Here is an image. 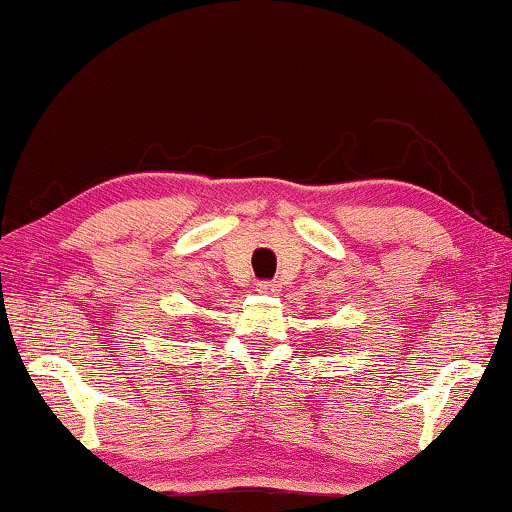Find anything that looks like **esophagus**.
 Instances as JSON below:
<instances>
[{"mask_svg": "<svg viewBox=\"0 0 512 512\" xmlns=\"http://www.w3.org/2000/svg\"><path fill=\"white\" fill-rule=\"evenodd\" d=\"M256 293H261V295H277L279 293V283L277 281H258L256 283Z\"/></svg>", "mask_w": 512, "mask_h": 512, "instance_id": "1", "label": "esophagus"}]
</instances>
